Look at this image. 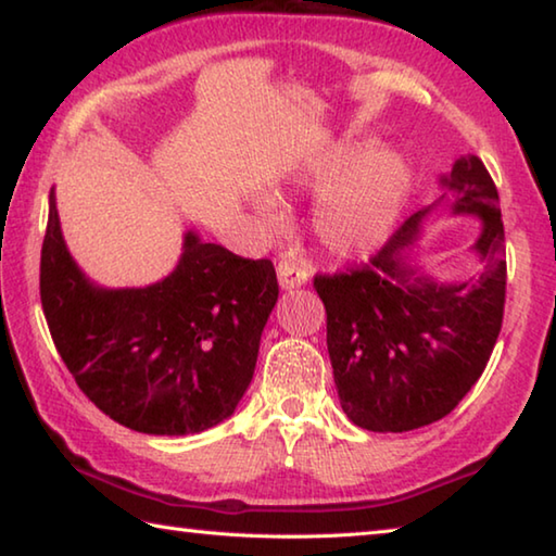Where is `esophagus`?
<instances>
[{"label":"esophagus","mask_w":556,"mask_h":556,"mask_svg":"<svg viewBox=\"0 0 556 556\" xmlns=\"http://www.w3.org/2000/svg\"><path fill=\"white\" fill-rule=\"evenodd\" d=\"M277 277H279V287L281 289H296L301 285H306V271L301 269L296 262L291 260H281L277 265Z\"/></svg>","instance_id":"1"}]
</instances>
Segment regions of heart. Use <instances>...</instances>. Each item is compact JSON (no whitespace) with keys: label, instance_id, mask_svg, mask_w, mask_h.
I'll return each mask as SVG.
<instances>
[{"label":"heart","instance_id":"1","mask_svg":"<svg viewBox=\"0 0 556 556\" xmlns=\"http://www.w3.org/2000/svg\"><path fill=\"white\" fill-rule=\"evenodd\" d=\"M308 191L321 193L312 213L318 242L338 257H363L390 238L409 193V168L390 147L343 144L318 159L301 176ZM267 223H277L271 201L260 203Z\"/></svg>","mask_w":556,"mask_h":556}]
</instances>
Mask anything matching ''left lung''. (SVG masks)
<instances>
[{
	"label": "left lung",
	"mask_w": 556,
	"mask_h": 556,
	"mask_svg": "<svg viewBox=\"0 0 556 556\" xmlns=\"http://www.w3.org/2000/svg\"><path fill=\"white\" fill-rule=\"evenodd\" d=\"M441 186L452 212L484 220L476 278L437 286L403 252L433 205L417 211L375 255L338 275H316L326 343L341 407L368 431H412L456 407L481 378L503 326L505 230L497 188L483 162L460 156Z\"/></svg>",
	"instance_id": "obj_1"
}]
</instances>
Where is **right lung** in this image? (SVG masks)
Returning <instances> with one entry per match:
<instances>
[{"mask_svg": "<svg viewBox=\"0 0 556 556\" xmlns=\"http://www.w3.org/2000/svg\"><path fill=\"white\" fill-rule=\"evenodd\" d=\"M269 260H244L186 232L176 269L139 289H102L65 248L55 195L41 248V306L55 351L117 425L159 437L228 419L255 372L277 304Z\"/></svg>", "mask_w": 556, "mask_h": 556, "instance_id": "obj_1", "label": "right lung"}]
</instances>
